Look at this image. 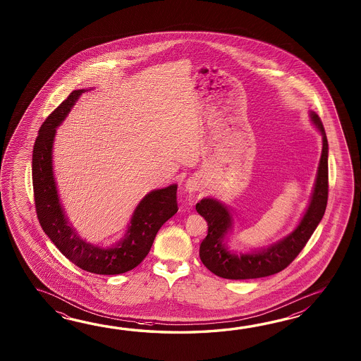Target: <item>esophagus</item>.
Instances as JSON below:
<instances>
[{
  "label": "esophagus",
  "mask_w": 361,
  "mask_h": 361,
  "mask_svg": "<svg viewBox=\"0 0 361 361\" xmlns=\"http://www.w3.org/2000/svg\"><path fill=\"white\" fill-rule=\"evenodd\" d=\"M200 183L197 182V179H195V178H191V179H188L185 184H184V188H185V191L188 192V193H191V192L197 191L199 190Z\"/></svg>",
  "instance_id": "obj_1"
}]
</instances>
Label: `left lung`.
Returning a JSON list of instances; mask_svg holds the SVG:
<instances>
[{"instance_id": "obj_1", "label": "left lung", "mask_w": 361, "mask_h": 361, "mask_svg": "<svg viewBox=\"0 0 361 361\" xmlns=\"http://www.w3.org/2000/svg\"><path fill=\"white\" fill-rule=\"evenodd\" d=\"M310 117L322 133V157L317 168L314 192L300 224L286 238L253 253L236 254L228 250L226 238L232 226V215L218 200L202 199L196 210L207 222V238L200 245V259L216 276L231 280H246L271 276L286 269L306 246L307 241L324 216L328 202V139L320 117Z\"/></svg>"}]
</instances>
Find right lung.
Instances as JSON below:
<instances>
[{
  "label": "right lung",
  "instance_id": "add662e5",
  "mask_svg": "<svg viewBox=\"0 0 361 361\" xmlns=\"http://www.w3.org/2000/svg\"><path fill=\"white\" fill-rule=\"evenodd\" d=\"M73 90L41 125L32 154V182L39 224L61 253L77 267L97 275H118L135 269L149 253L156 233L178 212L177 184L154 190L135 207L126 233L112 247L86 243L69 224L58 196L53 170L56 128L67 117L80 95Z\"/></svg>",
  "mask_w": 361,
  "mask_h": 361
}]
</instances>
